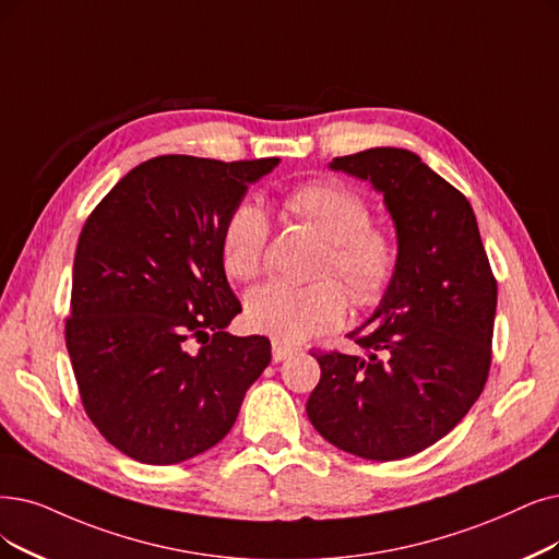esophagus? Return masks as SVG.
Masks as SVG:
<instances>
[{"label":"esophagus","mask_w":559,"mask_h":559,"mask_svg":"<svg viewBox=\"0 0 559 559\" xmlns=\"http://www.w3.org/2000/svg\"><path fill=\"white\" fill-rule=\"evenodd\" d=\"M294 353H298L296 346L284 344V342H273V360H275V362L286 360V357H292Z\"/></svg>","instance_id":"1"}]
</instances>
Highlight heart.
I'll return each mask as SVG.
<instances>
[{
    "instance_id": "obj_1",
    "label": "heart",
    "mask_w": 559,
    "mask_h": 559,
    "mask_svg": "<svg viewBox=\"0 0 559 559\" xmlns=\"http://www.w3.org/2000/svg\"><path fill=\"white\" fill-rule=\"evenodd\" d=\"M284 209L296 219L317 229L328 250L319 275L337 277L314 284L265 282L245 296V323L275 342L298 344L314 334L337 328L346 314V297L357 307L383 298L396 273V245L383 229L369 227V206L355 190L340 181H311L284 197ZM271 238V222L250 199L236 204L222 227V263L229 277L254 280Z\"/></svg>"
}]
</instances>
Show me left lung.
I'll use <instances>...</instances> for the list:
<instances>
[{
  "label": "left lung",
  "mask_w": 559,
  "mask_h": 559,
  "mask_svg": "<svg viewBox=\"0 0 559 559\" xmlns=\"http://www.w3.org/2000/svg\"><path fill=\"white\" fill-rule=\"evenodd\" d=\"M330 169L369 181L396 229V273L355 342L367 357L311 353L314 429L348 454L396 461L448 436L490 367L498 284L467 199L413 151L378 146Z\"/></svg>",
  "instance_id": "8db88e82"
}]
</instances>
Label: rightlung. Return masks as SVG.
Segmentation results:
<instances>
[{
  "label": "right lung",
  "mask_w": 559,
  "mask_h": 559,
  "mask_svg": "<svg viewBox=\"0 0 559 559\" xmlns=\"http://www.w3.org/2000/svg\"><path fill=\"white\" fill-rule=\"evenodd\" d=\"M277 165L158 155L84 222L66 348L88 419L126 456L171 465L211 450L271 362L267 337L225 332L242 307L219 242L231 209Z\"/></svg>",
  "instance_id": "obj_1"
}]
</instances>
